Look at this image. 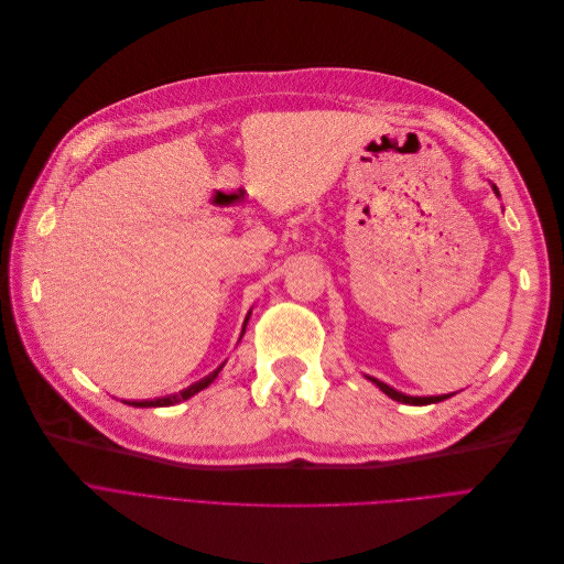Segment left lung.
I'll return each mask as SVG.
<instances>
[{"label": "left lung", "mask_w": 564, "mask_h": 564, "mask_svg": "<svg viewBox=\"0 0 564 564\" xmlns=\"http://www.w3.org/2000/svg\"><path fill=\"white\" fill-rule=\"evenodd\" d=\"M494 188V193L499 195V188L496 186H491ZM380 391H384L389 399H393V401H399V403H405V405H430V403H442V401H446V399H451L453 393H444V395H405V393H401V391H395L393 387H389V384H384V382H380V380H376V378H371V376H367Z\"/></svg>", "instance_id": "obj_1"}]
</instances>
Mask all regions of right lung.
<instances>
[{
    "instance_id": "add662e5",
    "label": "right lung",
    "mask_w": 564,
    "mask_h": 564,
    "mask_svg": "<svg viewBox=\"0 0 564 564\" xmlns=\"http://www.w3.org/2000/svg\"><path fill=\"white\" fill-rule=\"evenodd\" d=\"M248 318H250V312H248V316H246V323H248ZM246 323H243V329H241V337H243V333H246ZM223 367H225V364H220V367H218L214 373H209L207 378L197 380L195 384H191V387L182 389L180 393L163 395V399H154V401H122V403H127V405H134V408H171V405H175V403H182V401L191 399V395H195L197 391L207 389V387H209V384L216 380V376L220 373V369H223Z\"/></svg>"
}]
</instances>
